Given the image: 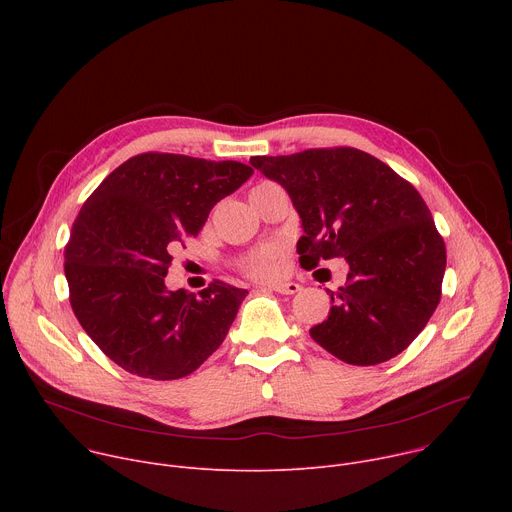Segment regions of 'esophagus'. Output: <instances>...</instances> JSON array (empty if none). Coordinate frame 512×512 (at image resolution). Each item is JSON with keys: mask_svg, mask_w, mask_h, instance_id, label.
Returning a JSON list of instances; mask_svg holds the SVG:
<instances>
[{"mask_svg": "<svg viewBox=\"0 0 512 512\" xmlns=\"http://www.w3.org/2000/svg\"><path fill=\"white\" fill-rule=\"evenodd\" d=\"M269 289H273V291H277V294H283V296H294L302 289V285L294 283V281H281V283L269 285Z\"/></svg>", "mask_w": 512, "mask_h": 512, "instance_id": "obj_1", "label": "esophagus"}]
</instances>
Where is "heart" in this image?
Returning a JSON list of instances; mask_svg holds the SVG:
<instances>
[{
    "label": "heart",
    "mask_w": 512,
    "mask_h": 512,
    "mask_svg": "<svg viewBox=\"0 0 512 512\" xmlns=\"http://www.w3.org/2000/svg\"><path fill=\"white\" fill-rule=\"evenodd\" d=\"M277 261H279V247H265L261 251H257L247 263H245V271L253 277L265 279L271 277L277 269Z\"/></svg>",
    "instance_id": "b5f03b06"
}]
</instances>
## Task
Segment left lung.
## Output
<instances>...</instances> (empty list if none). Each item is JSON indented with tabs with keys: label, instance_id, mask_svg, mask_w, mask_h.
I'll list each match as a JSON object with an SVG mask.
<instances>
[{
	"label": "left lung",
	"instance_id": "left-lung-1",
	"mask_svg": "<svg viewBox=\"0 0 512 512\" xmlns=\"http://www.w3.org/2000/svg\"><path fill=\"white\" fill-rule=\"evenodd\" d=\"M251 166L285 188L302 218L300 265L344 257L350 267L310 336L356 367L403 352L440 304L446 271V245L421 194L354 148L255 156Z\"/></svg>",
	"mask_w": 512,
	"mask_h": 512
}]
</instances>
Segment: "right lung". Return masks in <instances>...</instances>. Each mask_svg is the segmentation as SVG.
<instances>
[{
	"label": "right lung",
	"mask_w": 512,
	"mask_h": 512,
	"mask_svg": "<svg viewBox=\"0 0 512 512\" xmlns=\"http://www.w3.org/2000/svg\"><path fill=\"white\" fill-rule=\"evenodd\" d=\"M251 174L233 160L148 152L123 162L83 204L64 247L70 306L123 371L182 379L223 344L247 289L214 279L194 296L170 291L164 277L172 253Z\"/></svg>",
	"instance_id": "add662e5"
}]
</instances>
